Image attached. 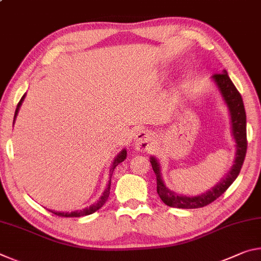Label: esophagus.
I'll return each instance as SVG.
<instances>
[{
  "label": "esophagus",
  "instance_id": "esophagus-1",
  "mask_svg": "<svg viewBox=\"0 0 261 261\" xmlns=\"http://www.w3.org/2000/svg\"><path fill=\"white\" fill-rule=\"evenodd\" d=\"M135 146L138 151H146L151 146L152 136L151 132L146 130H137L135 135Z\"/></svg>",
  "mask_w": 261,
  "mask_h": 261
}]
</instances>
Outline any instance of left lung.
<instances>
[{
	"label": "left lung",
	"instance_id": "obj_1",
	"mask_svg": "<svg viewBox=\"0 0 261 261\" xmlns=\"http://www.w3.org/2000/svg\"><path fill=\"white\" fill-rule=\"evenodd\" d=\"M214 82L220 91L221 95L227 103L229 113H230L231 120V131L232 136L236 141V158L233 161L230 171L220 183L205 193H201L199 196L187 197L182 194H177L171 190L168 189L165 183H163L161 173H160V165L155 158L151 156V165L156 176V191L161 200L166 205L170 207H176V208H200L210 205L211 202L218 199L222 193L227 191V189L230 187L233 180L237 178L242 169L243 162L246 155L247 148V140H246V114L244 109V103H243L242 95L237 88L233 85L232 82L229 78L226 70L222 73L213 74Z\"/></svg>",
	"mask_w": 261,
	"mask_h": 261
}]
</instances>
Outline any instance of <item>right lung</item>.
I'll return each instance as SVG.
<instances>
[{"label": "right lung", "mask_w": 261, "mask_h": 261, "mask_svg": "<svg viewBox=\"0 0 261 261\" xmlns=\"http://www.w3.org/2000/svg\"><path fill=\"white\" fill-rule=\"evenodd\" d=\"M24 98H25V94L21 96V99H20V101L18 102V105H17V108H16V112H15V117H14V123H15V120H16V117H17V114H18V110H19V108H20V106H21V102H23L24 101ZM125 158H126V149H123V151L118 154V155L115 158V160H114V162H113V166H112V168H110V179H109V183H108V185H107V188H106V190L103 191V193H102V196L100 197V199L96 201V202H94L93 205H91L90 207H86V208H84V210H81V211H74V212H71V213H64V212H55V211H50L51 213H54L55 215H57V216H64V218H81V216H85V215H90V214H92V213H94V212H96L98 210H100L101 207H102L105 204H106V201H107V199H108V197H109V193H110V180H112V175H113V173H114V169L115 168H116V166L118 165V163H121V162H123L125 160Z\"/></svg>", "instance_id": "obj_1"}]
</instances>
